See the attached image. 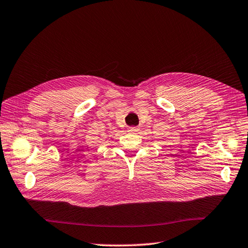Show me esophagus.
<instances>
[{"instance_id":"obj_1","label":"esophagus","mask_w":248,"mask_h":248,"mask_svg":"<svg viewBox=\"0 0 248 248\" xmlns=\"http://www.w3.org/2000/svg\"><path fill=\"white\" fill-rule=\"evenodd\" d=\"M128 131L132 134H135L138 132V128H136V126H130V128L128 129Z\"/></svg>"}]
</instances>
